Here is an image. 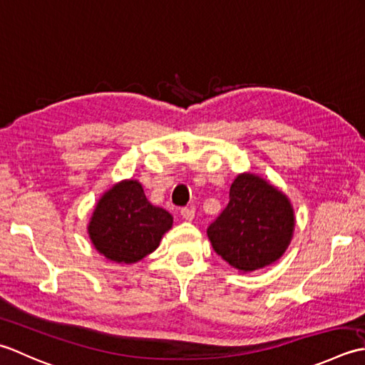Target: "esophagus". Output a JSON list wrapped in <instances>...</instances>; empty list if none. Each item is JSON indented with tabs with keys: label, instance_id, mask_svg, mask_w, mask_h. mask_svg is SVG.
<instances>
[{
	"label": "esophagus",
	"instance_id": "1",
	"mask_svg": "<svg viewBox=\"0 0 365 365\" xmlns=\"http://www.w3.org/2000/svg\"><path fill=\"white\" fill-rule=\"evenodd\" d=\"M181 217L184 220H187V222L193 220V217H195V207H193V206L182 207V210H181Z\"/></svg>",
	"mask_w": 365,
	"mask_h": 365
}]
</instances>
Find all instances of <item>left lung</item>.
<instances>
[{
	"label": "left lung",
	"mask_w": 365,
	"mask_h": 365,
	"mask_svg": "<svg viewBox=\"0 0 365 365\" xmlns=\"http://www.w3.org/2000/svg\"><path fill=\"white\" fill-rule=\"evenodd\" d=\"M296 225L285 192L255 173H240L230 202L207 227L215 254L240 272L263 269L285 254Z\"/></svg>",
	"instance_id": "1"
}]
</instances>
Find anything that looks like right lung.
<instances>
[{"label": "right lung", "mask_w": 365, "mask_h": 365, "mask_svg": "<svg viewBox=\"0 0 365 365\" xmlns=\"http://www.w3.org/2000/svg\"><path fill=\"white\" fill-rule=\"evenodd\" d=\"M173 225V215L148 202L137 180L111 185L88 222L94 249L110 262L132 264L153 254Z\"/></svg>", "instance_id": "obj_1"}]
</instances>
